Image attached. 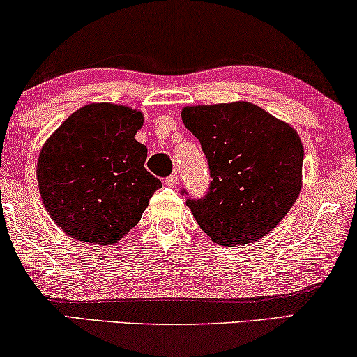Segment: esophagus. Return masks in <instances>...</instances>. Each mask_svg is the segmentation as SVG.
Instances as JSON below:
<instances>
[{
  "mask_svg": "<svg viewBox=\"0 0 357 357\" xmlns=\"http://www.w3.org/2000/svg\"><path fill=\"white\" fill-rule=\"evenodd\" d=\"M177 182H178V177L174 174V175H170V177L164 180V185H165V187H169V188H174V187H177Z\"/></svg>",
  "mask_w": 357,
  "mask_h": 357,
  "instance_id": "1",
  "label": "esophagus"
}]
</instances>
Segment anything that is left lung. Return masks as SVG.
<instances>
[{"label":"left lung","mask_w":357,"mask_h":357,"mask_svg":"<svg viewBox=\"0 0 357 357\" xmlns=\"http://www.w3.org/2000/svg\"><path fill=\"white\" fill-rule=\"evenodd\" d=\"M210 165V192L187 205L213 243L233 248L271 233L302 188L303 144L289 123L249 101L182 108Z\"/></svg>","instance_id":"8db88e82"}]
</instances>
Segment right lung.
<instances>
[{
	"label": "right lung",
	"instance_id": "add662e5",
	"mask_svg": "<svg viewBox=\"0 0 357 357\" xmlns=\"http://www.w3.org/2000/svg\"><path fill=\"white\" fill-rule=\"evenodd\" d=\"M142 123L139 109L90 103L44 142L36 170L40 198L67 236L111 246L139 223L162 187L144 169L147 147L134 139Z\"/></svg>",
	"mask_w": 357,
	"mask_h": 357
}]
</instances>
